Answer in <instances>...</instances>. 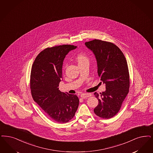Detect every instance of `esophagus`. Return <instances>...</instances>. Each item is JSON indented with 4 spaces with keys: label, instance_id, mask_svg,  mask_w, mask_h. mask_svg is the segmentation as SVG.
<instances>
[{
    "label": "esophagus",
    "instance_id": "esophagus-1",
    "mask_svg": "<svg viewBox=\"0 0 153 153\" xmlns=\"http://www.w3.org/2000/svg\"><path fill=\"white\" fill-rule=\"evenodd\" d=\"M91 96H92V94L91 93H82V94H81V97L82 98L89 97Z\"/></svg>",
    "mask_w": 153,
    "mask_h": 153
}]
</instances>
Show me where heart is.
Here are the masks:
<instances>
[{
  "instance_id": "obj_1",
  "label": "heart",
  "mask_w": 153,
  "mask_h": 153,
  "mask_svg": "<svg viewBox=\"0 0 153 153\" xmlns=\"http://www.w3.org/2000/svg\"><path fill=\"white\" fill-rule=\"evenodd\" d=\"M76 60L78 63V65H81L82 64H84L86 62H89V57L84 53H79L76 56Z\"/></svg>"
}]
</instances>
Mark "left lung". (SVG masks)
<instances>
[{"instance_id":"obj_1","label":"left lung","mask_w":153,"mask_h":153,"mask_svg":"<svg viewBox=\"0 0 153 153\" xmlns=\"http://www.w3.org/2000/svg\"><path fill=\"white\" fill-rule=\"evenodd\" d=\"M95 55L98 76L106 85V91L94 93L98 99L94 113L109 119L116 115L128 94L130 76L128 63L121 49L113 43L94 39L85 43Z\"/></svg>"}]
</instances>
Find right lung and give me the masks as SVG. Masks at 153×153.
<instances>
[{
  "instance_id": "add662e5",
  "label": "right lung",
  "mask_w": 153,
  "mask_h": 153,
  "mask_svg": "<svg viewBox=\"0 0 153 153\" xmlns=\"http://www.w3.org/2000/svg\"><path fill=\"white\" fill-rule=\"evenodd\" d=\"M76 47L67 44L44 49L37 56L31 69L32 98L51 120L61 123L72 119L79 107L76 95L61 92L59 88L64 59Z\"/></svg>"
}]
</instances>
